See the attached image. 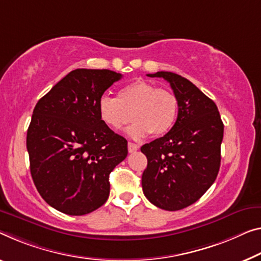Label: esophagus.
Instances as JSON below:
<instances>
[{
  "label": "esophagus",
  "instance_id": "esophagus-1",
  "mask_svg": "<svg viewBox=\"0 0 261 261\" xmlns=\"http://www.w3.org/2000/svg\"><path fill=\"white\" fill-rule=\"evenodd\" d=\"M138 149H139V144L128 142V151H129V153H134V151H136Z\"/></svg>",
  "mask_w": 261,
  "mask_h": 261
}]
</instances>
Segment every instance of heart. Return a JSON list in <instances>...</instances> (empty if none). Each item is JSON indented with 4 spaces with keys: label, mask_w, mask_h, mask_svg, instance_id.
<instances>
[{
    "label": "heart",
    "mask_w": 261,
    "mask_h": 261,
    "mask_svg": "<svg viewBox=\"0 0 261 261\" xmlns=\"http://www.w3.org/2000/svg\"><path fill=\"white\" fill-rule=\"evenodd\" d=\"M178 101L170 90L159 89L147 80L136 79L119 90L117 99L102 95L98 101L99 119L107 128L119 130L129 120L128 135L142 139L148 134L162 136L177 118Z\"/></svg>",
    "instance_id": "obj_1"
}]
</instances>
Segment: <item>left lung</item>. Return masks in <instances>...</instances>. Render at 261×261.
I'll return each mask as SVG.
<instances>
[{
	"mask_svg": "<svg viewBox=\"0 0 261 261\" xmlns=\"http://www.w3.org/2000/svg\"><path fill=\"white\" fill-rule=\"evenodd\" d=\"M147 75L170 84L178 114L166 135L141 147L148 160L142 190L160 209L181 210L202 197L217 177L224 125L216 103L190 80L164 71Z\"/></svg>",
	"mask_w": 261,
	"mask_h": 261,
	"instance_id": "left-lung-1",
	"label": "left lung"
}]
</instances>
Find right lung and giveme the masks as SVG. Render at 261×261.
Listing matches in <instances>:
<instances>
[{"label": "right lung", "mask_w": 261, "mask_h": 261, "mask_svg": "<svg viewBox=\"0 0 261 261\" xmlns=\"http://www.w3.org/2000/svg\"><path fill=\"white\" fill-rule=\"evenodd\" d=\"M121 77L73 70L36 103L27 134L31 176L43 199L63 214L83 216L105 204L111 171L128 154L127 140L98 114L99 99Z\"/></svg>", "instance_id": "right-lung-1"}]
</instances>
